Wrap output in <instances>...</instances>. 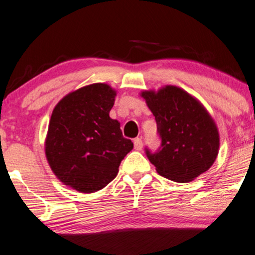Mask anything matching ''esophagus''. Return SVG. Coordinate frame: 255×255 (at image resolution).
<instances>
[{"mask_svg":"<svg viewBox=\"0 0 255 255\" xmlns=\"http://www.w3.org/2000/svg\"><path fill=\"white\" fill-rule=\"evenodd\" d=\"M133 145H135V149L136 150H141L142 147H143L142 139L139 138V137H137V138L133 139Z\"/></svg>","mask_w":255,"mask_h":255,"instance_id":"esophagus-1","label":"esophagus"}]
</instances>
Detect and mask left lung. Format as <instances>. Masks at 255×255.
Masks as SVG:
<instances>
[{
	"label": "left lung",
	"instance_id": "1",
	"mask_svg": "<svg viewBox=\"0 0 255 255\" xmlns=\"http://www.w3.org/2000/svg\"><path fill=\"white\" fill-rule=\"evenodd\" d=\"M141 96L155 117L161 137L156 153L145 151L156 172L178 183L206 172L218 155L219 132L204 105L174 85L144 90Z\"/></svg>",
	"mask_w": 255,
	"mask_h": 255
}]
</instances>
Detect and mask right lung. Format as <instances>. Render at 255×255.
I'll list each match as a JSON object with an SVG mask.
<instances>
[{
	"instance_id": "add662e5",
	"label": "right lung",
	"mask_w": 255,
	"mask_h": 255,
	"mask_svg": "<svg viewBox=\"0 0 255 255\" xmlns=\"http://www.w3.org/2000/svg\"><path fill=\"white\" fill-rule=\"evenodd\" d=\"M116 96L111 85L94 83L62 97L51 113L44 142L48 164L60 182L79 193H95L112 182L133 148L110 117Z\"/></svg>"
}]
</instances>
